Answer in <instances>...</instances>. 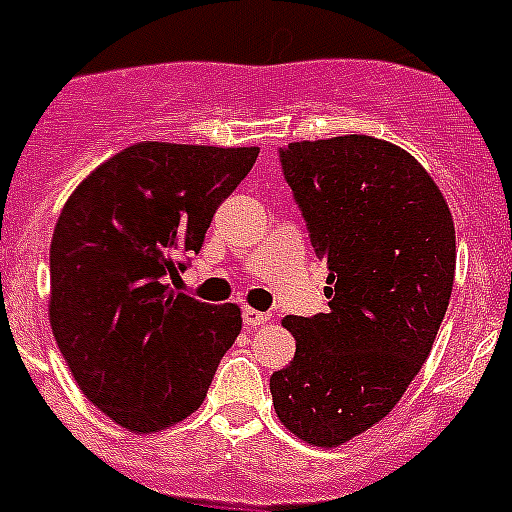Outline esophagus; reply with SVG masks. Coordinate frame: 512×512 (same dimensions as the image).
Instances as JSON below:
<instances>
[{
    "mask_svg": "<svg viewBox=\"0 0 512 512\" xmlns=\"http://www.w3.org/2000/svg\"><path fill=\"white\" fill-rule=\"evenodd\" d=\"M269 320L271 318L266 312L253 310V307H246V310H243V325H246V328H259V325L269 323Z\"/></svg>",
    "mask_w": 512,
    "mask_h": 512,
    "instance_id": "1",
    "label": "esophagus"
}]
</instances>
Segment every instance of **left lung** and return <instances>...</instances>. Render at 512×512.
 Wrapping results in <instances>:
<instances>
[{
  "mask_svg": "<svg viewBox=\"0 0 512 512\" xmlns=\"http://www.w3.org/2000/svg\"><path fill=\"white\" fill-rule=\"evenodd\" d=\"M279 158L328 264L330 312L282 320L297 351L269 390L284 428L333 449L390 413L431 354L454 289V217L431 174L387 140H302Z\"/></svg>",
  "mask_w": 512,
  "mask_h": 512,
  "instance_id": "obj_1",
  "label": "left lung"
}]
</instances>
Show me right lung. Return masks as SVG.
<instances>
[{"mask_svg":"<svg viewBox=\"0 0 512 512\" xmlns=\"http://www.w3.org/2000/svg\"><path fill=\"white\" fill-rule=\"evenodd\" d=\"M256 156V146L143 140L63 205L51 241L53 338L87 400L130 433L189 418L241 333V307L171 284Z\"/></svg>","mask_w":512,"mask_h":512,"instance_id":"right-lung-1","label":"right lung"}]
</instances>
